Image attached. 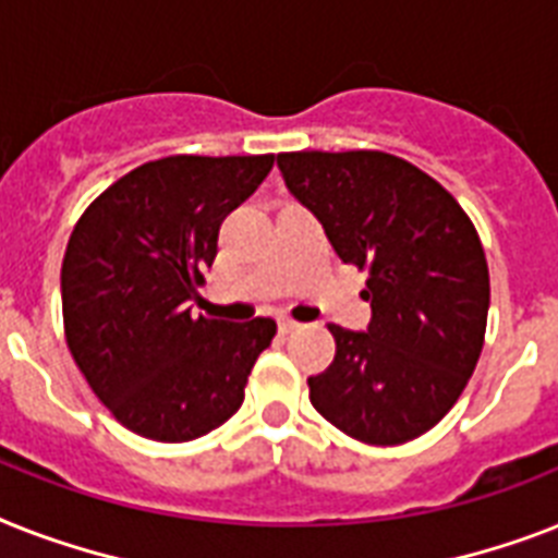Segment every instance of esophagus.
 Segmentation results:
<instances>
[{
  "label": "esophagus",
  "instance_id": "obj_1",
  "mask_svg": "<svg viewBox=\"0 0 558 558\" xmlns=\"http://www.w3.org/2000/svg\"><path fill=\"white\" fill-rule=\"evenodd\" d=\"M301 326H303V324H298V320H292V318H280V332H283V335L298 332Z\"/></svg>",
  "mask_w": 558,
  "mask_h": 558
}]
</instances>
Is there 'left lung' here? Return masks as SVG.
Here are the masks:
<instances>
[{"label":"left lung","mask_w":558,"mask_h":558,"mask_svg":"<svg viewBox=\"0 0 558 558\" xmlns=\"http://www.w3.org/2000/svg\"><path fill=\"white\" fill-rule=\"evenodd\" d=\"M289 194L343 264L369 269L366 332L329 326L335 361L310 401L364 444L424 436L450 412L482 355L490 275L482 240L441 183L384 151L278 154Z\"/></svg>","instance_id":"obj_1"}]
</instances>
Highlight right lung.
I'll list each match as a JSON object with an SVG mask.
<instances>
[{
  "label": "right lung",
  "instance_id": "add662e5",
  "mask_svg": "<svg viewBox=\"0 0 558 558\" xmlns=\"http://www.w3.org/2000/svg\"><path fill=\"white\" fill-rule=\"evenodd\" d=\"M275 157L174 154L108 185L85 208L62 260L65 341L94 396L122 427L154 441H192L243 404V387L278 332L194 315L229 211Z\"/></svg>",
  "mask_w": 558,
  "mask_h": 558
}]
</instances>
